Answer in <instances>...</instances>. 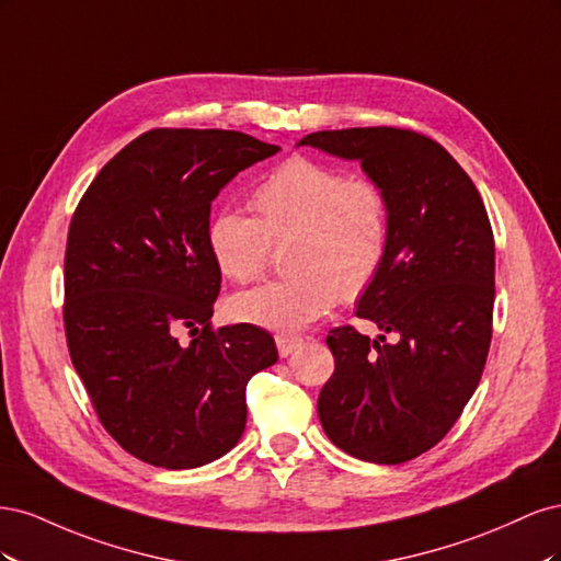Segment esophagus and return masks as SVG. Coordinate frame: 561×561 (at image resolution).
Instances as JSON below:
<instances>
[{
	"label": "esophagus",
	"mask_w": 561,
	"mask_h": 561,
	"mask_svg": "<svg viewBox=\"0 0 561 561\" xmlns=\"http://www.w3.org/2000/svg\"><path fill=\"white\" fill-rule=\"evenodd\" d=\"M301 342H304L301 336H293V334H278V336H276V346H278L280 358H287V355L295 353V351L301 346Z\"/></svg>",
	"instance_id": "1"
}]
</instances>
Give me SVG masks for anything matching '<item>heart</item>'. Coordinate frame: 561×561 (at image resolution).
I'll return each instance as SVG.
<instances>
[{"label":"heart","mask_w":561,"mask_h":561,"mask_svg":"<svg viewBox=\"0 0 561 561\" xmlns=\"http://www.w3.org/2000/svg\"><path fill=\"white\" fill-rule=\"evenodd\" d=\"M250 217L222 210L208 227V250L236 283L260 278L287 250L290 278L229 299V313L254 328L297 332L325 316L339 295L355 299L381 274L390 248V203L375 180L348 178L309 157L283 161L252 194Z\"/></svg>","instance_id":"obj_1"}]
</instances>
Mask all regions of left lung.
Instances as JSON below:
<instances>
[{"label":"left lung","mask_w":561,"mask_h":561,"mask_svg":"<svg viewBox=\"0 0 561 561\" xmlns=\"http://www.w3.org/2000/svg\"><path fill=\"white\" fill-rule=\"evenodd\" d=\"M299 145L360 161L390 203L388 257L355 316L398 339L330 330L322 431L360 461H412L451 431L482 379L496 297L486 208L449 151L416 130H318Z\"/></svg>","instance_id":"left-lung-1"}]
</instances>
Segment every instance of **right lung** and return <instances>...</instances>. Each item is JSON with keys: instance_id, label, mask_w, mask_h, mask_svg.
Masks as SVG:
<instances>
[{"instance_id": "1", "label": "right lung", "mask_w": 561, "mask_h": 561, "mask_svg": "<svg viewBox=\"0 0 561 561\" xmlns=\"http://www.w3.org/2000/svg\"><path fill=\"white\" fill-rule=\"evenodd\" d=\"M280 147L222 128H154L105 163L65 250V336L105 431L140 461L184 470L245 431V386L278 360L266 330H213L222 271L210 203ZM190 329L193 339L180 343Z\"/></svg>"}]
</instances>
